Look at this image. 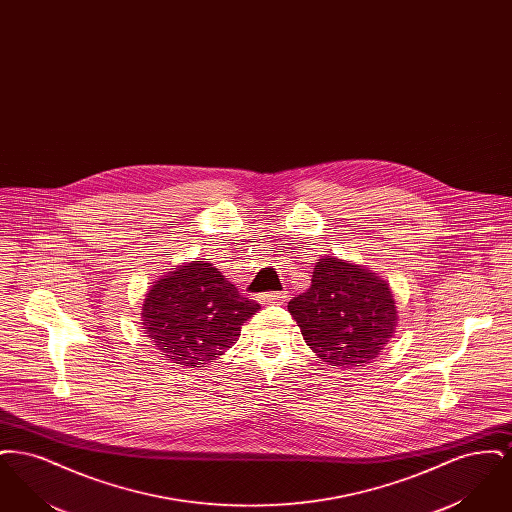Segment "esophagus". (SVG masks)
<instances>
[{"instance_id": "34e87169", "label": "esophagus", "mask_w": 512, "mask_h": 512, "mask_svg": "<svg viewBox=\"0 0 512 512\" xmlns=\"http://www.w3.org/2000/svg\"><path fill=\"white\" fill-rule=\"evenodd\" d=\"M284 297H286V295L282 292H267L259 295V301H261L263 305H280V303L284 301Z\"/></svg>"}]
</instances>
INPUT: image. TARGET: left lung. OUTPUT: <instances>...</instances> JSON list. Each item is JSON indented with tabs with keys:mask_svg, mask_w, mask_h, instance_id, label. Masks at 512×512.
<instances>
[{
	"mask_svg": "<svg viewBox=\"0 0 512 512\" xmlns=\"http://www.w3.org/2000/svg\"><path fill=\"white\" fill-rule=\"evenodd\" d=\"M288 311L313 353L332 368L372 363L395 336L399 320L384 278L330 255L318 259L311 286L293 297Z\"/></svg>",
	"mask_w": 512,
	"mask_h": 512,
	"instance_id": "8db88e82",
	"label": "left lung"
}]
</instances>
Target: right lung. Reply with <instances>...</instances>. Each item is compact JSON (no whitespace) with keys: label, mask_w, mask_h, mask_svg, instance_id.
Returning a JSON list of instances; mask_svg holds the SVG:
<instances>
[{"label":"right lung","mask_w":512,"mask_h":512,"mask_svg":"<svg viewBox=\"0 0 512 512\" xmlns=\"http://www.w3.org/2000/svg\"><path fill=\"white\" fill-rule=\"evenodd\" d=\"M261 305L240 295L209 261L171 268L147 290L144 334L174 366L201 368L232 347Z\"/></svg>","instance_id":"add662e5"}]
</instances>
